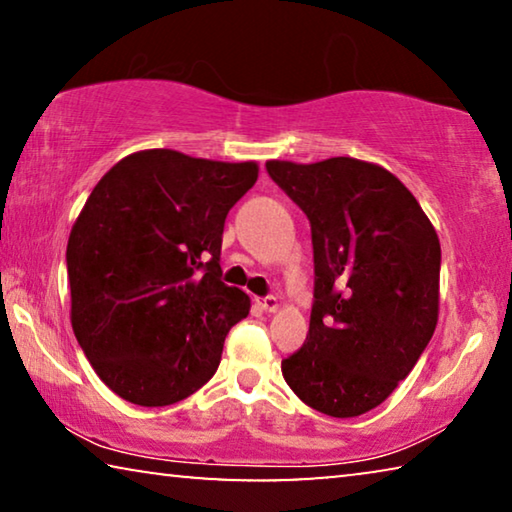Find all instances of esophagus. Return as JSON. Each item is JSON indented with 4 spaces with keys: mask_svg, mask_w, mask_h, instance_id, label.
<instances>
[{
    "mask_svg": "<svg viewBox=\"0 0 512 512\" xmlns=\"http://www.w3.org/2000/svg\"><path fill=\"white\" fill-rule=\"evenodd\" d=\"M259 308L266 312H276L280 308V301L276 296H264V299H259Z\"/></svg>",
    "mask_w": 512,
    "mask_h": 512,
    "instance_id": "34e87169",
    "label": "esophagus"
}]
</instances>
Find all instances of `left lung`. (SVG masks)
Masks as SVG:
<instances>
[{
	"mask_svg": "<svg viewBox=\"0 0 512 512\" xmlns=\"http://www.w3.org/2000/svg\"><path fill=\"white\" fill-rule=\"evenodd\" d=\"M266 170L308 216L315 253L310 331L282 377L326 416H361L414 370L437 329L439 236L381 165L338 156Z\"/></svg>",
	"mask_w": 512,
	"mask_h": 512,
	"instance_id": "8db88e82",
	"label": "left lung"
}]
</instances>
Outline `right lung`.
Segmentation results:
<instances>
[{"mask_svg": "<svg viewBox=\"0 0 512 512\" xmlns=\"http://www.w3.org/2000/svg\"><path fill=\"white\" fill-rule=\"evenodd\" d=\"M257 174L255 160L144 149L91 190L66 248L71 324L119 398L165 407L216 375L250 312L248 294L220 280L223 227Z\"/></svg>", "mask_w": 512, "mask_h": 512, "instance_id": "add662e5", "label": "right lung"}]
</instances>
